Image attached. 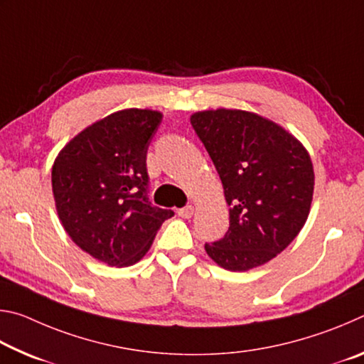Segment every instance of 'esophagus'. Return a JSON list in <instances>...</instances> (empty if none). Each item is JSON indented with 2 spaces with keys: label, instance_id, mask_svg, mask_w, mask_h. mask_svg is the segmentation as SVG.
I'll list each match as a JSON object with an SVG mask.
<instances>
[{
  "label": "esophagus",
  "instance_id": "obj_1",
  "mask_svg": "<svg viewBox=\"0 0 364 364\" xmlns=\"http://www.w3.org/2000/svg\"><path fill=\"white\" fill-rule=\"evenodd\" d=\"M178 215H180L181 218H191L194 215V207L193 205H186L183 208H178Z\"/></svg>",
  "mask_w": 364,
  "mask_h": 364
}]
</instances>
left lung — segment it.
<instances>
[{
    "label": "left lung",
    "instance_id": "obj_1",
    "mask_svg": "<svg viewBox=\"0 0 364 364\" xmlns=\"http://www.w3.org/2000/svg\"><path fill=\"white\" fill-rule=\"evenodd\" d=\"M191 125L231 207L226 234L205 244V252L230 271L260 267L281 254L305 225L315 186L310 156L284 128L245 110L197 112Z\"/></svg>",
    "mask_w": 364,
    "mask_h": 364
}]
</instances>
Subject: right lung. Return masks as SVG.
Returning <instances> with one entry per match:
<instances>
[{
  "mask_svg": "<svg viewBox=\"0 0 364 364\" xmlns=\"http://www.w3.org/2000/svg\"><path fill=\"white\" fill-rule=\"evenodd\" d=\"M160 122L157 110H119L77 134L53 165L60 223L80 249L109 267L139 262L175 215L147 196L146 156Z\"/></svg>",
  "mask_w": 364,
  "mask_h": 364,
  "instance_id": "1",
  "label": "right lung"
}]
</instances>
